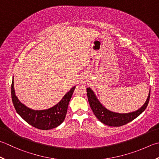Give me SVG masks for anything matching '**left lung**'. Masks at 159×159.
Here are the masks:
<instances>
[{
  "instance_id": "1",
  "label": "left lung",
  "mask_w": 159,
  "mask_h": 159,
  "mask_svg": "<svg viewBox=\"0 0 159 159\" xmlns=\"http://www.w3.org/2000/svg\"><path fill=\"white\" fill-rule=\"evenodd\" d=\"M87 94H88L89 103L92 110L96 117L101 123L111 127H120L131 122L145 110L150 101V91L149 92L148 97L145 103L139 110L127 114L115 113L107 110L105 107L102 106L96 98L94 93L89 88H87Z\"/></svg>"
}]
</instances>
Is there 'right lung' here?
<instances>
[{"label": "right lung", "instance_id": "obj_1", "mask_svg": "<svg viewBox=\"0 0 159 159\" xmlns=\"http://www.w3.org/2000/svg\"><path fill=\"white\" fill-rule=\"evenodd\" d=\"M76 87L71 88L58 104L48 110H34L27 107L15 95L14 80L11 85V100L16 112L32 126L39 129L48 130L58 127L63 122L66 116L68 105Z\"/></svg>", "mask_w": 159, "mask_h": 159}]
</instances>
